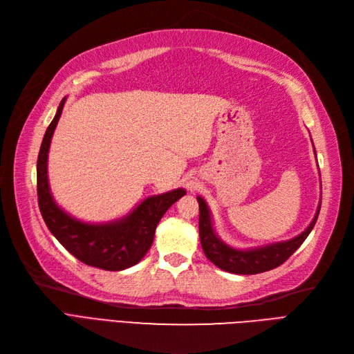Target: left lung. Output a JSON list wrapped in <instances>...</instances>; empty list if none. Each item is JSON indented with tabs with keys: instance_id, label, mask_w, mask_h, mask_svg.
Here are the masks:
<instances>
[{
	"instance_id": "left-lung-1",
	"label": "left lung",
	"mask_w": 354,
	"mask_h": 354,
	"mask_svg": "<svg viewBox=\"0 0 354 354\" xmlns=\"http://www.w3.org/2000/svg\"><path fill=\"white\" fill-rule=\"evenodd\" d=\"M197 201L200 206V241L204 254L214 266L230 273H236V275H254V273L266 272L282 265L309 236L317 221L319 210H321V200H319L312 222L307 225L303 232L290 239L259 247L235 248L225 243L219 234L216 232L213 214L206 200L201 196H197Z\"/></svg>"
}]
</instances>
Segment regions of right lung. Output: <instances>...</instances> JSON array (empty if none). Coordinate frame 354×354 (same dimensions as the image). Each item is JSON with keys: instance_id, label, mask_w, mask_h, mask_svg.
<instances>
[{"instance_id": "1", "label": "right lung", "mask_w": 354, "mask_h": 354, "mask_svg": "<svg viewBox=\"0 0 354 354\" xmlns=\"http://www.w3.org/2000/svg\"><path fill=\"white\" fill-rule=\"evenodd\" d=\"M66 97L45 131L37 163L38 204L45 225L67 252L85 265L104 270H123L141 261L150 250L156 227L169 207L187 191L176 188L150 196L124 216L109 222H85L55 201L48 179V153Z\"/></svg>"}]
</instances>
